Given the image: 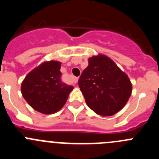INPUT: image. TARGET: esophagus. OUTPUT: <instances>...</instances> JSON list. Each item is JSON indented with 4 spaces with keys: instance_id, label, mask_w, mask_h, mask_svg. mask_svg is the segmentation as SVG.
<instances>
[{
    "instance_id": "esophagus-1",
    "label": "esophagus",
    "mask_w": 159,
    "mask_h": 159,
    "mask_svg": "<svg viewBox=\"0 0 159 159\" xmlns=\"http://www.w3.org/2000/svg\"><path fill=\"white\" fill-rule=\"evenodd\" d=\"M72 80L74 84H76V83L78 82V77H72Z\"/></svg>"
}]
</instances>
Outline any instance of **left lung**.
<instances>
[{
    "mask_svg": "<svg viewBox=\"0 0 159 159\" xmlns=\"http://www.w3.org/2000/svg\"><path fill=\"white\" fill-rule=\"evenodd\" d=\"M86 103L102 116H111L126 105L132 84L126 73L104 55L88 59V66L78 80Z\"/></svg>",
    "mask_w": 159,
    "mask_h": 159,
    "instance_id": "obj_1",
    "label": "left lung"
}]
</instances>
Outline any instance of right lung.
I'll return each mask as SVG.
<instances>
[{"label": "right lung", "mask_w": 159, "mask_h": 159, "mask_svg": "<svg viewBox=\"0 0 159 159\" xmlns=\"http://www.w3.org/2000/svg\"><path fill=\"white\" fill-rule=\"evenodd\" d=\"M61 63L44 62L28 74L22 82L21 93L34 110L53 114L65 104L72 86L61 80Z\"/></svg>", "instance_id": "1"}]
</instances>
